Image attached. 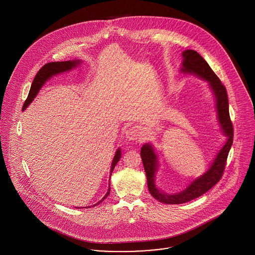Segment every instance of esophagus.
Masks as SVG:
<instances>
[{"label": "esophagus", "mask_w": 255, "mask_h": 255, "mask_svg": "<svg viewBox=\"0 0 255 255\" xmlns=\"http://www.w3.org/2000/svg\"><path fill=\"white\" fill-rule=\"evenodd\" d=\"M139 136V129L136 126L130 127L129 129L126 130L125 132V137L129 140V141H133L136 140Z\"/></svg>", "instance_id": "1"}]
</instances>
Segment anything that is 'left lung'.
<instances>
[{"instance_id":"1","label":"left lung","mask_w":255,"mask_h":255,"mask_svg":"<svg viewBox=\"0 0 255 255\" xmlns=\"http://www.w3.org/2000/svg\"><path fill=\"white\" fill-rule=\"evenodd\" d=\"M182 54L183 58L181 73L194 74L208 83L209 89L216 100L219 126L222 133L227 136V140L216 154L206 173L194 179L182 191L174 194L163 192L155 183L156 172L158 169V153L151 143H145L142 145L140 156L145 170L149 192L158 202L167 205L187 203L211 189L223 176L229 152L233 142V126L230 118L229 98L225 86L222 84L218 76L211 70L207 62L197 51L186 49Z\"/></svg>"}]
</instances>
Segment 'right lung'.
Wrapping results in <instances>:
<instances>
[{
	"mask_svg": "<svg viewBox=\"0 0 255 255\" xmlns=\"http://www.w3.org/2000/svg\"><path fill=\"white\" fill-rule=\"evenodd\" d=\"M80 63H81V60L76 59V60L64 61V62H51V63H48V64L44 65L40 69V71L37 73L36 76L34 77V80H33L31 87H30V91H29L28 97L26 98V100L24 101V109L25 110V108L32 102V100L38 95L40 89L52 76H54L56 74H59V73H65V72H69L73 68H76ZM121 158H122V151H121V148H119L117 150V152H116V155H115V157L113 158V161H112V164H111V171H110L111 174H110V177H111V175L113 173V170L115 168V166L117 165V163L119 162V160L121 159ZM110 187L111 186H110L109 184V189H108L107 193L95 206L99 205L100 203H102L108 197V195L110 194V190H111ZM87 207H91V206H87ZM76 208H78V207H76Z\"/></svg>",
	"mask_w": 255,
	"mask_h": 255,
	"instance_id": "right-lung-1",
	"label": "right lung"
}]
</instances>
